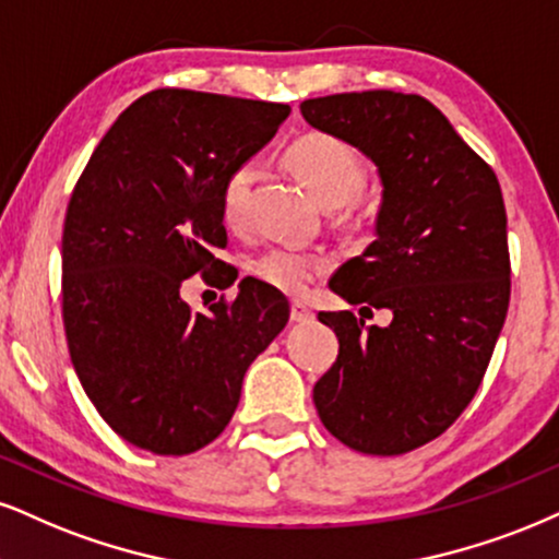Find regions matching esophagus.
<instances>
[{
  "label": "esophagus",
  "mask_w": 559,
  "mask_h": 559,
  "mask_svg": "<svg viewBox=\"0 0 559 559\" xmlns=\"http://www.w3.org/2000/svg\"><path fill=\"white\" fill-rule=\"evenodd\" d=\"M290 319H293L295 323H311V321L316 319V313L311 311V308L306 306V302L293 300V306H290Z\"/></svg>",
  "instance_id": "esophagus-1"
}]
</instances>
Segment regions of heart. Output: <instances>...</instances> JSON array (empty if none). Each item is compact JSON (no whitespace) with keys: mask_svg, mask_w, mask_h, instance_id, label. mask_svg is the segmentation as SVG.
<instances>
[{"mask_svg":"<svg viewBox=\"0 0 559 559\" xmlns=\"http://www.w3.org/2000/svg\"><path fill=\"white\" fill-rule=\"evenodd\" d=\"M287 163L313 197L326 206L349 204L365 183L362 157L342 136L326 132H308L290 142ZM257 170L251 163H238L227 170L219 186V217L227 230L240 233L251 223V189ZM329 269L321 253L302 251L295 246H274L251 261L253 277L282 293H302L316 277Z\"/></svg>","mask_w":559,"mask_h":559,"instance_id":"heart-1","label":"heart"}]
</instances>
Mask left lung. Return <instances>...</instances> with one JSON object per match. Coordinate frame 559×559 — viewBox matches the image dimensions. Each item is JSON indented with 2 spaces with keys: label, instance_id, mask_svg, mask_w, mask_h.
<instances>
[{
  "label": "left lung",
  "instance_id": "1",
  "mask_svg": "<svg viewBox=\"0 0 559 559\" xmlns=\"http://www.w3.org/2000/svg\"><path fill=\"white\" fill-rule=\"evenodd\" d=\"M300 114L376 163V240L336 269L332 290L360 313L394 316L365 326L349 311L319 313L340 355L313 385L316 409L353 451L399 456L456 423L506 323L511 257L498 176L419 95L340 93L302 100Z\"/></svg>",
  "mask_w": 559,
  "mask_h": 559
}]
</instances>
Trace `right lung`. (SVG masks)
Wrapping results in <instances>:
<instances>
[{
    "label": "right lung",
    "instance_id": "1",
    "mask_svg": "<svg viewBox=\"0 0 559 559\" xmlns=\"http://www.w3.org/2000/svg\"><path fill=\"white\" fill-rule=\"evenodd\" d=\"M290 106L163 87L136 98L82 170L61 236V319L78 378L123 440L157 456L212 443L248 365L285 329L277 287L246 277L194 313L183 280L230 287L219 253L227 170L277 134Z\"/></svg>",
    "mask_w": 559,
    "mask_h": 559
}]
</instances>
